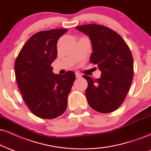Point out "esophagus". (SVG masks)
Masks as SVG:
<instances>
[{"mask_svg": "<svg viewBox=\"0 0 151 151\" xmlns=\"http://www.w3.org/2000/svg\"><path fill=\"white\" fill-rule=\"evenodd\" d=\"M76 77L77 78H80L81 77V74L80 73L76 72Z\"/></svg>", "mask_w": 151, "mask_h": 151, "instance_id": "34e87169", "label": "esophagus"}]
</instances>
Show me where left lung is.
Here are the masks:
<instances>
[{
  "mask_svg": "<svg viewBox=\"0 0 151 151\" xmlns=\"http://www.w3.org/2000/svg\"><path fill=\"white\" fill-rule=\"evenodd\" d=\"M90 37L93 52L90 62L97 64L101 78L83 76L88 86L85 90L92 109L101 113L115 111L123 103L133 80V57L129 46L118 33L99 24L76 27Z\"/></svg>",
  "mask_w": 151,
  "mask_h": 151,
  "instance_id": "obj_1",
  "label": "left lung"
}]
</instances>
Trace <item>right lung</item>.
I'll list each match as a JSON object with an SVG mask.
<instances>
[{
  "mask_svg": "<svg viewBox=\"0 0 151 151\" xmlns=\"http://www.w3.org/2000/svg\"><path fill=\"white\" fill-rule=\"evenodd\" d=\"M68 31L57 29L33 35L20 50L14 62L17 83L31 113L42 119H53L66 111L75 73L54 74L52 63L57 56L59 38Z\"/></svg>",
  "mask_w": 151,
  "mask_h": 151,
  "instance_id": "add662e5",
  "label": "right lung"
}]
</instances>
